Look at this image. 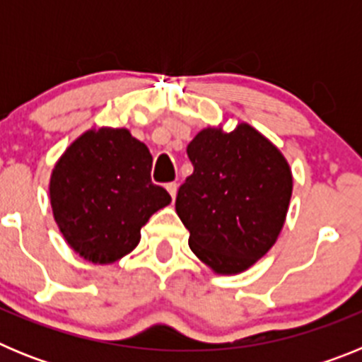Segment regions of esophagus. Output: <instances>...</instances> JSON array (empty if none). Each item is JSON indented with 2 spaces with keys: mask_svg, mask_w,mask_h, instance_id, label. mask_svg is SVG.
<instances>
[{
  "mask_svg": "<svg viewBox=\"0 0 362 362\" xmlns=\"http://www.w3.org/2000/svg\"><path fill=\"white\" fill-rule=\"evenodd\" d=\"M166 190L172 196V199H175V194H177V183H168L166 185Z\"/></svg>",
  "mask_w": 362,
  "mask_h": 362,
  "instance_id": "obj_1",
  "label": "esophagus"
}]
</instances>
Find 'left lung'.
Instances as JSON below:
<instances>
[{"mask_svg":"<svg viewBox=\"0 0 362 362\" xmlns=\"http://www.w3.org/2000/svg\"><path fill=\"white\" fill-rule=\"evenodd\" d=\"M194 165L175 197L188 245L221 276L245 272L283 230L292 170L281 150L248 123L203 129L187 146Z\"/></svg>","mask_w":362,"mask_h":362,"instance_id":"obj_1","label":"left lung"}]
</instances>
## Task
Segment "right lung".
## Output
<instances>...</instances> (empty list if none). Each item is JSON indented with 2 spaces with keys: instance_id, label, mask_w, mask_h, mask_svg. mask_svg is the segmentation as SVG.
I'll return each instance as SVG.
<instances>
[{
  "instance_id": "1",
  "label": "right lung",
  "mask_w": 362,
  "mask_h": 362,
  "mask_svg": "<svg viewBox=\"0 0 362 362\" xmlns=\"http://www.w3.org/2000/svg\"><path fill=\"white\" fill-rule=\"evenodd\" d=\"M150 170V150L127 129L86 130L63 152L50 175V204L76 254L110 264L136 248L150 216L172 201Z\"/></svg>"
}]
</instances>
